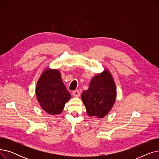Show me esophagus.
<instances>
[{
	"instance_id": "esophagus-1",
	"label": "esophagus",
	"mask_w": 159,
	"mask_h": 159,
	"mask_svg": "<svg viewBox=\"0 0 159 159\" xmlns=\"http://www.w3.org/2000/svg\"><path fill=\"white\" fill-rule=\"evenodd\" d=\"M73 95L75 97H79L80 96V91L79 90H75L73 91Z\"/></svg>"
}]
</instances>
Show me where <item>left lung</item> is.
Here are the masks:
<instances>
[{"instance_id": "left-lung-1", "label": "left lung", "mask_w": 159, "mask_h": 159, "mask_svg": "<svg viewBox=\"0 0 159 159\" xmlns=\"http://www.w3.org/2000/svg\"><path fill=\"white\" fill-rule=\"evenodd\" d=\"M116 95L113 77L105 70L91 79L88 89L82 93V100L89 116L103 118L112 108Z\"/></svg>"}]
</instances>
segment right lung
<instances>
[{
    "instance_id": "obj_1",
    "label": "right lung",
    "mask_w": 159,
    "mask_h": 159,
    "mask_svg": "<svg viewBox=\"0 0 159 159\" xmlns=\"http://www.w3.org/2000/svg\"><path fill=\"white\" fill-rule=\"evenodd\" d=\"M36 95L43 109L49 115L60 114L71 95L63 84L60 71L46 70L39 78Z\"/></svg>"
}]
</instances>
